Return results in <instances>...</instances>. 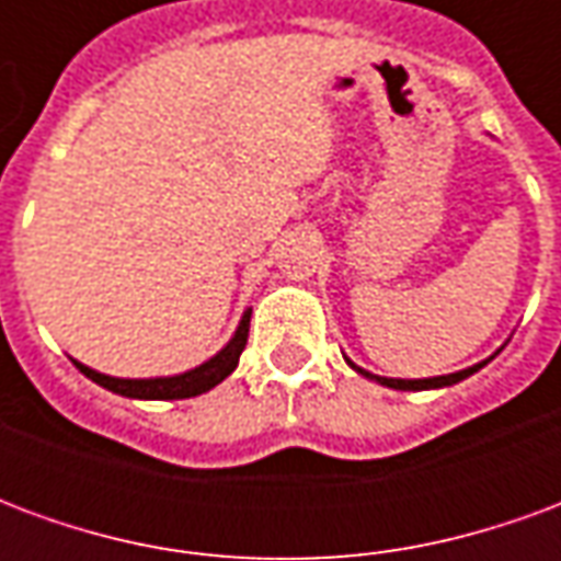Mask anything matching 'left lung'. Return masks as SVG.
Instances as JSON below:
<instances>
[{
    "mask_svg": "<svg viewBox=\"0 0 561 561\" xmlns=\"http://www.w3.org/2000/svg\"><path fill=\"white\" fill-rule=\"evenodd\" d=\"M345 360H348V357H345ZM490 360H493V357H490ZM348 366H352L354 373H360L364 378H373V381H378V385H385V388H393V390H433V388H450V385H457V381H462V378H469L471 373H478L481 366H486V360H483V364L469 366V369L450 373V376H435V378H381V376H373V373H366V369H360V366L352 364V360H348Z\"/></svg>",
    "mask_w": 561,
    "mask_h": 561,
    "instance_id": "obj_1",
    "label": "left lung"
}]
</instances>
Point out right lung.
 Segmentation results:
<instances>
[{"label":"right lung","instance_id":"1","mask_svg":"<svg viewBox=\"0 0 561 561\" xmlns=\"http://www.w3.org/2000/svg\"><path fill=\"white\" fill-rule=\"evenodd\" d=\"M249 318H252V309H245L240 324L233 330L231 342L221 348L216 357H209L207 364L195 366L188 373H180V376H164V378H114L104 376V373H95L90 366H83L80 360H75L80 373L87 378H92L95 385L114 390L119 397H128V400H188V397H197V393H207L219 381L231 376L237 364H240V354L245 348V340H249Z\"/></svg>","mask_w":561,"mask_h":561}]
</instances>
